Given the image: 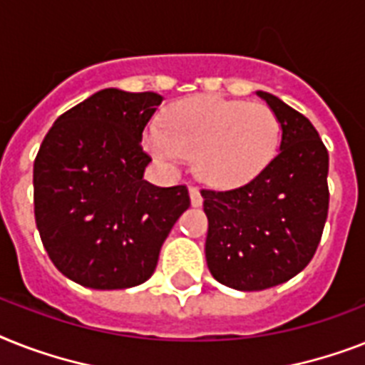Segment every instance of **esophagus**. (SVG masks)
Returning a JSON list of instances; mask_svg holds the SVG:
<instances>
[{"instance_id": "1", "label": "esophagus", "mask_w": 365, "mask_h": 365, "mask_svg": "<svg viewBox=\"0 0 365 365\" xmlns=\"http://www.w3.org/2000/svg\"><path fill=\"white\" fill-rule=\"evenodd\" d=\"M189 197H191V204L192 206H202V192L198 191L197 187L189 189Z\"/></svg>"}]
</instances>
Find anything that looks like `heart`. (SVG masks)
<instances>
[{
    "label": "heart",
    "mask_w": 365,
    "mask_h": 365,
    "mask_svg": "<svg viewBox=\"0 0 365 365\" xmlns=\"http://www.w3.org/2000/svg\"><path fill=\"white\" fill-rule=\"evenodd\" d=\"M144 144L170 167L195 157L200 180L230 187L268 165L279 144V121L260 103L191 97L170 106L163 127L148 129Z\"/></svg>",
    "instance_id": "1"
}]
</instances>
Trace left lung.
Wrapping results in <instances>:
<instances>
[{
    "label": "left lung",
    "mask_w": 365,
    "mask_h": 365,
    "mask_svg": "<svg viewBox=\"0 0 365 365\" xmlns=\"http://www.w3.org/2000/svg\"><path fill=\"white\" fill-rule=\"evenodd\" d=\"M281 125L279 152L234 189H202L208 217L206 262L236 290H262L300 274L328 217V150L306 115L257 91Z\"/></svg>",
    "instance_id": "obj_1"
}]
</instances>
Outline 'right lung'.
I'll return each instance as SVG.
<instances>
[{
  "mask_svg": "<svg viewBox=\"0 0 365 365\" xmlns=\"http://www.w3.org/2000/svg\"><path fill=\"white\" fill-rule=\"evenodd\" d=\"M163 97L101 90L61 114L34 163L35 223L56 268L82 287L129 289L155 272L189 208L185 185L144 180L142 133Z\"/></svg>",
  "mask_w": 365,
  "mask_h": 365,
  "instance_id": "add662e5",
  "label": "right lung"
}]
</instances>
